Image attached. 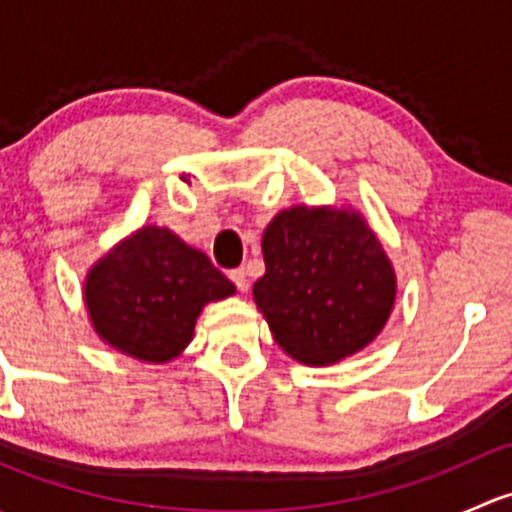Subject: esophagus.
Wrapping results in <instances>:
<instances>
[{
    "mask_svg": "<svg viewBox=\"0 0 512 512\" xmlns=\"http://www.w3.org/2000/svg\"><path fill=\"white\" fill-rule=\"evenodd\" d=\"M230 280H232V285L237 287V292H247V289H250V280H247V272L242 270H232L230 272Z\"/></svg>",
    "mask_w": 512,
    "mask_h": 512,
    "instance_id": "1",
    "label": "esophagus"
}]
</instances>
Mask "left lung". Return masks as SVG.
<instances>
[{"instance_id": "obj_1", "label": "left lung", "mask_w": 512, "mask_h": 512, "mask_svg": "<svg viewBox=\"0 0 512 512\" xmlns=\"http://www.w3.org/2000/svg\"><path fill=\"white\" fill-rule=\"evenodd\" d=\"M265 275L252 287L275 342L307 366L337 364L371 344L396 299V275L352 208L282 210L262 235Z\"/></svg>"}]
</instances>
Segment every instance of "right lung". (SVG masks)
Returning a JSON list of instances; mask_svg holds the SVG:
<instances>
[{
    "label": "right lung",
    "mask_w": 512,
    "mask_h": 512,
    "mask_svg": "<svg viewBox=\"0 0 512 512\" xmlns=\"http://www.w3.org/2000/svg\"><path fill=\"white\" fill-rule=\"evenodd\" d=\"M235 294L208 255L168 227L146 225L89 270L84 299L96 334L141 361L175 359L190 344L208 302Z\"/></svg>",
    "instance_id": "obj_1"
}]
</instances>
